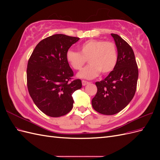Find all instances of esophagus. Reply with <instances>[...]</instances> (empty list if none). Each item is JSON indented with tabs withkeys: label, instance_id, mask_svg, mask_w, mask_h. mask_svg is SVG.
<instances>
[{
	"label": "esophagus",
	"instance_id": "esophagus-1",
	"mask_svg": "<svg viewBox=\"0 0 160 160\" xmlns=\"http://www.w3.org/2000/svg\"><path fill=\"white\" fill-rule=\"evenodd\" d=\"M88 84H89V82H88V81H85V80L82 81V85H83V86H85V85H88Z\"/></svg>",
	"mask_w": 160,
	"mask_h": 160
}]
</instances>
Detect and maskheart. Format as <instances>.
Masks as SVG:
<instances>
[{"label":"heart","mask_w":160,"mask_h":160,"mask_svg":"<svg viewBox=\"0 0 160 160\" xmlns=\"http://www.w3.org/2000/svg\"><path fill=\"white\" fill-rule=\"evenodd\" d=\"M79 51H67L66 60L72 69L80 70L88 59L90 64L79 72L77 76L79 78L92 79L100 72L109 74L117 65L118 49L113 42L102 39L88 40L79 46Z\"/></svg>","instance_id":"heart-1"}]
</instances>
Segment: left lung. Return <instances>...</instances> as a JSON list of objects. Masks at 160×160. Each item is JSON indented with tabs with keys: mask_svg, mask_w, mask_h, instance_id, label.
Wrapping results in <instances>:
<instances>
[{
	"mask_svg": "<svg viewBox=\"0 0 160 160\" xmlns=\"http://www.w3.org/2000/svg\"><path fill=\"white\" fill-rule=\"evenodd\" d=\"M118 49L115 68L106 78L98 81V91L92 99L93 109L103 115L119 113L129 104L135 93L138 68L132 48L117 34H111Z\"/></svg>",
	"mask_w": 160,
	"mask_h": 160,
	"instance_id": "1",
	"label": "left lung"
}]
</instances>
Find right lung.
Listing matches in <instances>:
<instances>
[{
  "instance_id": "1",
  "label": "right lung",
  "mask_w": 160,
  "mask_h": 160,
  "mask_svg": "<svg viewBox=\"0 0 160 160\" xmlns=\"http://www.w3.org/2000/svg\"><path fill=\"white\" fill-rule=\"evenodd\" d=\"M79 38L62 34L48 37L38 43L28 59L27 88L33 102L52 118L68 113L74 101L72 95L81 88V79L72 80L73 71L66 52Z\"/></svg>"
}]
</instances>
